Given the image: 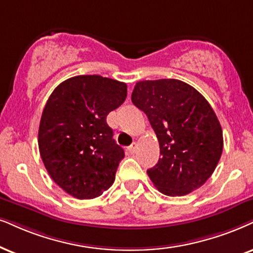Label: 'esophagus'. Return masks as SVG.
I'll use <instances>...</instances> for the list:
<instances>
[{"label": "esophagus", "instance_id": "obj_1", "mask_svg": "<svg viewBox=\"0 0 253 253\" xmlns=\"http://www.w3.org/2000/svg\"><path fill=\"white\" fill-rule=\"evenodd\" d=\"M136 148H137V145H136L135 142H133L132 145H130V146L128 147V152L130 153V154H134V153H135Z\"/></svg>", "mask_w": 253, "mask_h": 253}]
</instances>
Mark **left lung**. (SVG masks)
<instances>
[{"mask_svg": "<svg viewBox=\"0 0 253 253\" xmlns=\"http://www.w3.org/2000/svg\"><path fill=\"white\" fill-rule=\"evenodd\" d=\"M132 103L158 136L161 158L147 174L159 191L183 196L202 187L223 152L215 112L197 89L177 79L137 82Z\"/></svg>", "mask_w": 253, "mask_h": 253, "instance_id": "8db88e82", "label": "left lung"}]
</instances>
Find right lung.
<instances>
[{
    "label": "right lung",
    "mask_w": 253,
    "mask_h": 253,
    "mask_svg": "<svg viewBox=\"0 0 253 253\" xmlns=\"http://www.w3.org/2000/svg\"><path fill=\"white\" fill-rule=\"evenodd\" d=\"M127 97V85L101 76L60 83L42 113L38 147L47 172L79 200L100 196L113 184L125 153L106 117Z\"/></svg>",
    "instance_id": "right-lung-1"
}]
</instances>
